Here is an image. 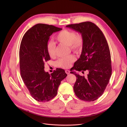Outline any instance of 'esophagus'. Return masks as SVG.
Returning a JSON list of instances; mask_svg holds the SVG:
<instances>
[{
	"instance_id": "esophagus-1",
	"label": "esophagus",
	"mask_w": 127,
	"mask_h": 127,
	"mask_svg": "<svg viewBox=\"0 0 127 127\" xmlns=\"http://www.w3.org/2000/svg\"><path fill=\"white\" fill-rule=\"evenodd\" d=\"M65 72L67 74H69L70 73V71L69 70H66Z\"/></svg>"
}]
</instances>
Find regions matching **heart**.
I'll use <instances>...</instances> for the list:
<instances>
[{
    "label": "heart",
    "mask_w": 127,
    "mask_h": 127,
    "mask_svg": "<svg viewBox=\"0 0 127 127\" xmlns=\"http://www.w3.org/2000/svg\"><path fill=\"white\" fill-rule=\"evenodd\" d=\"M55 39L61 44L69 46L70 49L75 53H79L83 47L84 39L80 34L68 30H63L58 32L55 36ZM46 49L49 55L51 57L55 56L56 46L51 41L47 43ZM75 58L73 55H70L66 58H60L56 62L57 66L63 68H68L70 64L75 61Z\"/></svg>",
    "instance_id": "obj_1"
}]
</instances>
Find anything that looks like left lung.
<instances>
[{
    "mask_svg": "<svg viewBox=\"0 0 127 127\" xmlns=\"http://www.w3.org/2000/svg\"><path fill=\"white\" fill-rule=\"evenodd\" d=\"M66 27L79 32L84 39L80 57L70 71L88 73L85 78L70 72L77 77L73 87L75 94L82 100L94 101L102 95L112 75L109 47L103 33L94 23L85 22Z\"/></svg>",
    "mask_w": 127,
    "mask_h": 127,
    "instance_id": "8db88e82",
    "label": "left lung"
}]
</instances>
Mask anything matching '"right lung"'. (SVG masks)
Segmentation results:
<instances>
[{"mask_svg": "<svg viewBox=\"0 0 127 127\" xmlns=\"http://www.w3.org/2000/svg\"><path fill=\"white\" fill-rule=\"evenodd\" d=\"M62 30L52 25L38 24L23 36L20 48L21 77L31 96L39 102L48 101L57 94L65 70L57 68L51 74L44 70L45 63L51 59L46 45L53 32Z\"/></svg>", "mask_w": 127, "mask_h": 127, "instance_id": "1", "label": "right lung"}]
</instances>
